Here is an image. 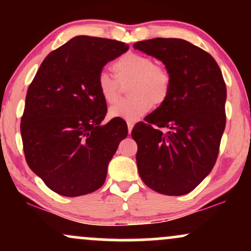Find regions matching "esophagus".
I'll return each mask as SVG.
<instances>
[{
    "mask_svg": "<svg viewBox=\"0 0 251 251\" xmlns=\"http://www.w3.org/2000/svg\"><path fill=\"white\" fill-rule=\"evenodd\" d=\"M126 125H128V131H129V133H131V130L133 128V123L128 121V122H126Z\"/></svg>",
    "mask_w": 251,
    "mask_h": 251,
    "instance_id": "34e87169",
    "label": "esophagus"
}]
</instances>
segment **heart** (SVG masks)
Listing matches in <instances>:
<instances>
[{"label": "heart", "instance_id": "1", "mask_svg": "<svg viewBox=\"0 0 251 251\" xmlns=\"http://www.w3.org/2000/svg\"><path fill=\"white\" fill-rule=\"evenodd\" d=\"M116 77L107 71H101L97 76V88L102 100L114 105L119 100L122 87H128L131 97L120 101L109 109L115 118L133 122L152 108V105H162L167 100L171 88V74L164 65L155 64L146 54L128 52L114 64Z\"/></svg>", "mask_w": 251, "mask_h": 251}]
</instances>
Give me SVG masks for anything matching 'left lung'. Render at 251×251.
<instances>
[{"label": "left lung", "instance_id": "obj_1", "mask_svg": "<svg viewBox=\"0 0 251 251\" xmlns=\"http://www.w3.org/2000/svg\"><path fill=\"white\" fill-rule=\"evenodd\" d=\"M160 59L171 74L169 97L133 126L144 183L157 193L184 195L214 168L226 125V84L210 53L181 39L133 44Z\"/></svg>", "mask_w": 251, "mask_h": 251}]
</instances>
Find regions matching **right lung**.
<instances>
[{
    "instance_id": "add662e5",
    "label": "right lung",
    "mask_w": 251,
    "mask_h": 251,
    "mask_svg": "<svg viewBox=\"0 0 251 251\" xmlns=\"http://www.w3.org/2000/svg\"><path fill=\"white\" fill-rule=\"evenodd\" d=\"M129 47L115 40L75 36L42 61L26 95L20 123L28 167L64 197L97 191L119 144L125 120L101 125L107 113L97 76Z\"/></svg>"
}]
</instances>
